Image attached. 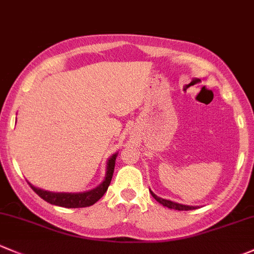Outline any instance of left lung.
Here are the masks:
<instances>
[{"label":"left lung","instance_id":"left-lung-1","mask_svg":"<svg viewBox=\"0 0 254 254\" xmlns=\"http://www.w3.org/2000/svg\"><path fill=\"white\" fill-rule=\"evenodd\" d=\"M152 197H153L154 199H156L157 202H159V203L164 205V207H168L170 208V209H176V210H191V209H196L197 207H194V205H186V204H180V203H176V202H173V201H169V199H164V198H161V197L157 196L156 193H153L151 190Z\"/></svg>","mask_w":254,"mask_h":254}]
</instances>
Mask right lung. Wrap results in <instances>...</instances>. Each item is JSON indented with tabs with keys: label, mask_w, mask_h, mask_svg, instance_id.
<instances>
[{
	"label": "right lung",
	"mask_w": 254,
	"mask_h": 254,
	"mask_svg": "<svg viewBox=\"0 0 254 254\" xmlns=\"http://www.w3.org/2000/svg\"><path fill=\"white\" fill-rule=\"evenodd\" d=\"M118 153H114L113 156L109 157L107 161V172L106 176L103 179L102 183L97 186V188L92 189V190L85 191V192H51L42 190V189L35 188L29 183L34 191L51 204L60 205V207L64 208H82V207H89V205L95 204L103 194L106 193L107 189H108L109 184H111L112 176L114 173V165H116V158Z\"/></svg>",
	"instance_id": "add662e5"
}]
</instances>
